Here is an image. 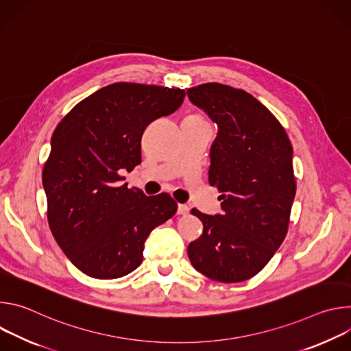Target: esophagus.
Listing matches in <instances>:
<instances>
[{
  "label": "esophagus",
  "instance_id": "obj_1",
  "mask_svg": "<svg viewBox=\"0 0 351 351\" xmlns=\"http://www.w3.org/2000/svg\"><path fill=\"white\" fill-rule=\"evenodd\" d=\"M189 207L184 204H178V215H187Z\"/></svg>",
  "mask_w": 351,
  "mask_h": 351
}]
</instances>
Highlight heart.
<instances>
[{"instance_id": "obj_1", "label": "heart", "mask_w": 351, "mask_h": 351, "mask_svg": "<svg viewBox=\"0 0 351 351\" xmlns=\"http://www.w3.org/2000/svg\"><path fill=\"white\" fill-rule=\"evenodd\" d=\"M193 117H195V118H199V117H198V115H193Z\"/></svg>"}]
</instances>
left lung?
<instances>
[{
    "label": "left lung",
    "mask_w": 351,
    "mask_h": 351,
    "mask_svg": "<svg viewBox=\"0 0 351 351\" xmlns=\"http://www.w3.org/2000/svg\"><path fill=\"white\" fill-rule=\"evenodd\" d=\"M190 101L218 125L208 182L222 214L193 208L203 233L187 247L195 271L223 282L257 275L286 237L295 195L293 148L285 128L257 98L222 83L187 88Z\"/></svg>",
    "instance_id": "1"
}]
</instances>
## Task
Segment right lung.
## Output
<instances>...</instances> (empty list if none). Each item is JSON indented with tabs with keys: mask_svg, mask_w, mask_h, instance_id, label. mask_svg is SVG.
I'll return each instance as SVG.
<instances>
[{
	"mask_svg": "<svg viewBox=\"0 0 351 351\" xmlns=\"http://www.w3.org/2000/svg\"><path fill=\"white\" fill-rule=\"evenodd\" d=\"M182 88L119 82L77 103L58 123L43 168L47 219L71 263L97 279H117L143 261L149 232L172 218L175 199L122 184L141 162L147 126L175 112Z\"/></svg>",
	"mask_w": 351,
	"mask_h": 351,
	"instance_id": "right-lung-1",
	"label": "right lung"
}]
</instances>
